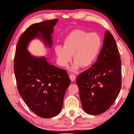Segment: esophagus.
Segmentation results:
<instances>
[{"instance_id":"esophagus-1","label":"esophagus","mask_w":134,"mask_h":134,"mask_svg":"<svg viewBox=\"0 0 134 134\" xmlns=\"http://www.w3.org/2000/svg\"><path fill=\"white\" fill-rule=\"evenodd\" d=\"M70 79L71 81H74L76 79V76L74 74H70Z\"/></svg>"}]
</instances>
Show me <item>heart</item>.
Masks as SVG:
<instances>
[{
    "instance_id": "obj_1",
    "label": "heart",
    "mask_w": 134,
    "mask_h": 134,
    "mask_svg": "<svg viewBox=\"0 0 134 134\" xmlns=\"http://www.w3.org/2000/svg\"><path fill=\"white\" fill-rule=\"evenodd\" d=\"M101 44V37L97 33L81 29L74 30L65 38L63 47L56 45L55 48L58 64L62 67H67L73 55L75 62L71 69L72 71L81 66L90 67L97 58Z\"/></svg>"
}]
</instances>
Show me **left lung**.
Segmentation results:
<instances>
[{
	"instance_id": "left-lung-1",
	"label": "left lung",
	"mask_w": 134,
	"mask_h": 134,
	"mask_svg": "<svg viewBox=\"0 0 134 134\" xmlns=\"http://www.w3.org/2000/svg\"><path fill=\"white\" fill-rule=\"evenodd\" d=\"M120 58L115 40L107 30L97 61L76 80L82 108L88 114L104 113L118 97L121 87Z\"/></svg>"
}]
</instances>
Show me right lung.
I'll use <instances>...</instances> for the list:
<instances>
[{
  "label": "right lung",
  "instance_id": "obj_1",
  "mask_svg": "<svg viewBox=\"0 0 134 134\" xmlns=\"http://www.w3.org/2000/svg\"><path fill=\"white\" fill-rule=\"evenodd\" d=\"M58 19L35 24L20 36L14 57V70L18 92L30 109L43 118L60 112L70 79L67 71L49 63L45 57L37 58L27 49L35 38L52 46V34Z\"/></svg>",
  "mask_w": 134,
  "mask_h": 134
}]
</instances>
